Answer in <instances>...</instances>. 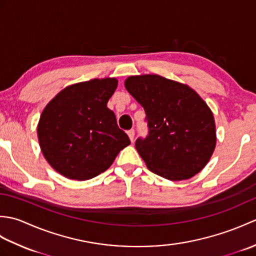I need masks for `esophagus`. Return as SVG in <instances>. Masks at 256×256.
<instances>
[{
  "mask_svg": "<svg viewBox=\"0 0 256 256\" xmlns=\"http://www.w3.org/2000/svg\"><path fill=\"white\" fill-rule=\"evenodd\" d=\"M128 135L130 140H131V142H133V140H134V136H135V131H134V130H133V128H132V130H128Z\"/></svg>",
  "mask_w": 256,
  "mask_h": 256,
  "instance_id": "obj_1",
  "label": "esophagus"
}]
</instances>
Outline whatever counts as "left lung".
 Returning a JSON list of instances; mask_svg holds the SVG:
<instances>
[{"label": "left lung", "instance_id": "1", "mask_svg": "<svg viewBox=\"0 0 256 256\" xmlns=\"http://www.w3.org/2000/svg\"><path fill=\"white\" fill-rule=\"evenodd\" d=\"M125 88L146 114L148 134L135 148L148 170L170 180L202 170L216 148V124L197 92L158 74L132 76Z\"/></svg>", "mask_w": 256, "mask_h": 256}]
</instances>
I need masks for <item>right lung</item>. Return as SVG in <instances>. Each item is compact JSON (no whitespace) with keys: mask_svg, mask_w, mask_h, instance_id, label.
I'll return each instance as SVG.
<instances>
[{"mask_svg":"<svg viewBox=\"0 0 256 256\" xmlns=\"http://www.w3.org/2000/svg\"><path fill=\"white\" fill-rule=\"evenodd\" d=\"M114 78L92 79L62 90L42 111L37 126L40 150L62 176L88 180L106 172L131 144L106 106Z\"/></svg>","mask_w":256,"mask_h":256,"instance_id":"right-lung-1","label":"right lung"}]
</instances>
